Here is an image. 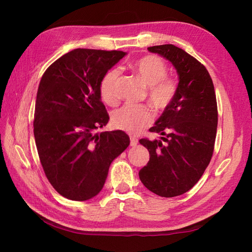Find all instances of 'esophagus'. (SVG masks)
I'll use <instances>...</instances> for the list:
<instances>
[{"mask_svg":"<svg viewBox=\"0 0 252 252\" xmlns=\"http://www.w3.org/2000/svg\"><path fill=\"white\" fill-rule=\"evenodd\" d=\"M137 143H138L137 138L133 137V136H131V137H130V144H131V146H136V145H137Z\"/></svg>","mask_w":252,"mask_h":252,"instance_id":"1","label":"esophagus"}]
</instances>
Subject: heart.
<instances>
[{"label":"heart","instance_id":"obj_1","mask_svg":"<svg viewBox=\"0 0 252 252\" xmlns=\"http://www.w3.org/2000/svg\"><path fill=\"white\" fill-rule=\"evenodd\" d=\"M137 77L148 87L147 95L154 107L164 110L175 97L178 84L175 80L165 76L167 66L161 58L155 55H145L131 63ZM120 71L111 69L101 79L99 85L100 96L105 103L115 104L118 99L117 87ZM154 120V111L147 105L126 104L112 115V125L115 127L131 134H138Z\"/></svg>","mask_w":252,"mask_h":252}]
</instances>
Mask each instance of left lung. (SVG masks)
<instances>
[{
	"label": "left lung",
	"instance_id": "obj_1",
	"mask_svg": "<svg viewBox=\"0 0 252 252\" xmlns=\"http://www.w3.org/2000/svg\"><path fill=\"white\" fill-rule=\"evenodd\" d=\"M169 61L178 72V91L151 132L160 140L142 138L149 161L138 175L147 189L161 197L189 191L210 162L218 126V107L212 79L196 58L173 44L147 49Z\"/></svg>",
	"mask_w": 252,
	"mask_h": 252
}]
</instances>
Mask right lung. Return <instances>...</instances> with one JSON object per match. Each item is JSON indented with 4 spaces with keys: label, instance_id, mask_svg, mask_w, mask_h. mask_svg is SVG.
I'll list each match as a JSON object with an SVG mask.
<instances>
[{
    "label": "right lung",
    "instance_id": "right-lung-1",
    "mask_svg": "<svg viewBox=\"0 0 252 252\" xmlns=\"http://www.w3.org/2000/svg\"><path fill=\"white\" fill-rule=\"evenodd\" d=\"M126 55L76 49L53 63L40 81L33 121L37 154L52 186L70 200L97 195L111 162L130 145L121 130L95 133L109 120L101 79Z\"/></svg>",
    "mask_w": 252,
    "mask_h": 252
}]
</instances>
